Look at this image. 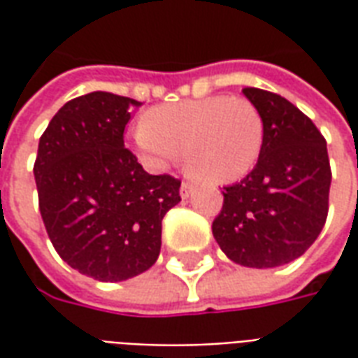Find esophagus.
I'll list each match as a JSON object with an SVG mask.
<instances>
[{"instance_id":"1","label":"esophagus","mask_w":358,"mask_h":358,"mask_svg":"<svg viewBox=\"0 0 358 358\" xmlns=\"http://www.w3.org/2000/svg\"><path fill=\"white\" fill-rule=\"evenodd\" d=\"M192 192H194V184H189V182H182V186H180V195H182L184 199H187V197L192 195Z\"/></svg>"}]
</instances>
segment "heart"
I'll return each mask as SVG.
<instances>
[{"label":"heart","instance_id":"b5f03b06","mask_svg":"<svg viewBox=\"0 0 358 358\" xmlns=\"http://www.w3.org/2000/svg\"><path fill=\"white\" fill-rule=\"evenodd\" d=\"M264 140V122L240 95H213L151 109L132 130V143L149 171L184 164L209 184H230L253 171Z\"/></svg>","mask_w":358,"mask_h":358}]
</instances>
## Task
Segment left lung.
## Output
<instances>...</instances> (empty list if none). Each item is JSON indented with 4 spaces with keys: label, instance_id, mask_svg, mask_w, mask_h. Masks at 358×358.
<instances>
[{
    "label": "left lung",
    "instance_id": "left-lung-1",
    "mask_svg": "<svg viewBox=\"0 0 358 358\" xmlns=\"http://www.w3.org/2000/svg\"><path fill=\"white\" fill-rule=\"evenodd\" d=\"M264 122L255 169L226 186L213 236L234 263L274 268L307 251L328 217L330 159L315 122L285 97L243 88Z\"/></svg>",
    "mask_w": 358,
    "mask_h": 358
}]
</instances>
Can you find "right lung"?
Returning <instances> with one entry per match:
<instances>
[{"instance_id": "right-lung-1", "label": "right lung", "mask_w": 358, "mask_h": 358, "mask_svg": "<svg viewBox=\"0 0 358 358\" xmlns=\"http://www.w3.org/2000/svg\"><path fill=\"white\" fill-rule=\"evenodd\" d=\"M130 97L92 92L65 103L40 138L34 178L53 248L99 282L145 272L161 253L163 217L180 201V180L143 171L124 148Z\"/></svg>"}]
</instances>
